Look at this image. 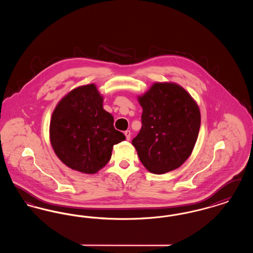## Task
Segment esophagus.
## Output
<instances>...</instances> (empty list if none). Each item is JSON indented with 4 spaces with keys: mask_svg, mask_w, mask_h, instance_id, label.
Wrapping results in <instances>:
<instances>
[{
    "mask_svg": "<svg viewBox=\"0 0 253 253\" xmlns=\"http://www.w3.org/2000/svg\"><path fill=\"white\" fill-rule=\"evenodd\" d=\"M124 134H125V136H126V139H127V140H130V138H131V132H130L129 130H127V131L124 132Z\"/></svg>",
    "mask_w": 253,
    "mask_h": 253,
    "instance_id": "esophagus-1",
    "label": "esophagus"
}]
</instances>
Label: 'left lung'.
<instances>
[{"mask_svg": "<svg viewBox=\"0 0 253 253\" xmlns=\"http://www.w3.org/2000/svg\"><path fill=\"white\" fill-rule=\"evenodd\" d=\"M137 99L142 127L132 144L141 163L155 174L179 168L198 137L201 115L196 101L174 83H156Z\"/></svg>", "mask_w": 253, "mask_h": 253, "instance_id": "1", "label": "left lung"}]
</instances>
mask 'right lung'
Returning a JSON list of instances; mask_svg holds the SVG:
<instances>
[{"mask_svg":"<svg viewBox=\"0 0 253 253\" xmlns=\"http://www.w3.org/2000/svg\"><path fill=\"white\" fill-rule=\"evenodd\" d=\"M49 136L60 161L87 174L103 168L113 146L125 140L103 109V96L94 84L79 86L60 99L51 117Z\"/></svg>","mask_w":253,"mask_h":253,"instance_id":"right-lung-1","label":"right lung"}]
</instances>
